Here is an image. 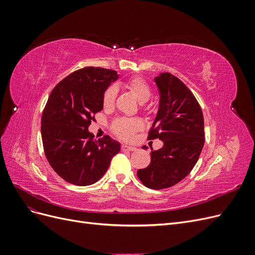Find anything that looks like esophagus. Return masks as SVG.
Listing matches in <instances>:
<instances>
[{
    "instance_id": "34e87169",
    "label": "esophagus",
    "mask_w": 255,
    "mask_h": 255,
    "mask_svg": "<svg viewBox=\"0 0 255 255\" xmlns=\"http://www.w3.org/2000/svg\"><path fill=\"white\" fill-rule=\"evenodd\" d=\"M121 150L122 151H135L136 148H134V146H129V145H127V144H123V145H121Z\"/></svg>"
}]
</instances>
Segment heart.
Returning <instances> with one entry per match:
<instances>
[{"instance_id":"1","label":"heart","mask_w":255,"mask_h":255,"mask_svg":"<svg viewBox=\"0 0 255 255\" xmlns=\"http://www.w3.org/2000/svg\"><path fill=\"white\" fill-rule=\"evenodd\" d=\"M127 88L130 91L138 101L140 103H144L152 96V90L150 85L146 83L143 79L136 76V78L130 79L126 84ZM116 98H117V87L115 85H110L107 87L102 96V105L105 110H111L114 107ZM143 128V123L139 119H128V118H119L116 119L112 128L113 132L122 139L130 140L134 137L137 130H140Z\"/></svg>"}]
</instances>
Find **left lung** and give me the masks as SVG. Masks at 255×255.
<instances>
[{"instance_id": "obj_1", "label": "left lung", "mask_w": 255, "mask_h": 255, "mask_svg": "<svg viewBox=\"0 0 255 255\" xmlns=\"http://www.w3.org/2000/svg\"><path fill=\"white\" fill-rule=\"evenodd\" d=\"M155 83L159 109L148 139L158 138L164 145L151 151L150 165L137 176L145 187L158 190L181 182L195 167L204 144V119L196 97L176 76L160 73Z\"/></svg>"}]
</instances>
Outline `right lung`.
<instances>
[{"instance_id":"add662e5","label":"right lung","mask_w":255,"mask_h":255,"mask_svg":"<svg viewBox=\"0 0 255 255\" xmlns=\"http://www.w3.org/2000/svg\"><path fill=\"white\" fill-rule=\"evenodd\" d=\"M118 74L111 69L85 67L53 88L41 117L45 157L61 179L86 186L99 181L120 144L111 137L95 139L88 127L103 110L102 96Z\"/></svg>"}]
</instances>
